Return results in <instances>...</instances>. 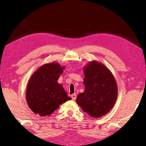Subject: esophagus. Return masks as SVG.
I'll return each instance as SVG.
<instances>
[{
    "label": "esophagus",
    "instance_id": "1",
    "mask_svg": "<svg viewBox=\"0 0 146 146\" xmlns=\"http://www.w3.org/2000/svg\"><path fill=\"white\" fill-rule=\"evenodd\" d=\"M71 97L72 98V100H75L76 98V94H73L71 95Z\"/></svg>",
    "mask_w": 146,
    "mask_h": 146
}]
</instances>
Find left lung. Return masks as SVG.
<instances>
[{
	"label": "left lung",
	"mask_w": 146,
	"mask_h": 146,
	"mask_svg": "<svg viewBox=\"0 0 146 146\" xmlns=\"http://www.w3.org/2000/svg\"><path fill=\"white\" fill-rule=\"evenodd\" d=\"M85 90L76 98L82 110L92 117L105 115L115 103L117 85L112 73L101 63L92 61L83 68Z\"/></svg>",
	"instance_id": "1"
}]
</instances>
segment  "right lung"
<instances>
[{
  "mask_svg": "<svg viewBox=\"0 0 146 146\" xmlns=\"http://www.w3.org/2000/svg\"><path fill=\"white\" fill-rule=\"evenodd\" d=\"M64 68L58 63L43 64L31 77L26 98L34 113L49 116L60 105L71 100L58 80Z\"/></svg>",
  "mask_w": 146,
  "mask_h": 146,
  "instance_id": "obj_1",
  "label": "right lung"
}]
</instances>
